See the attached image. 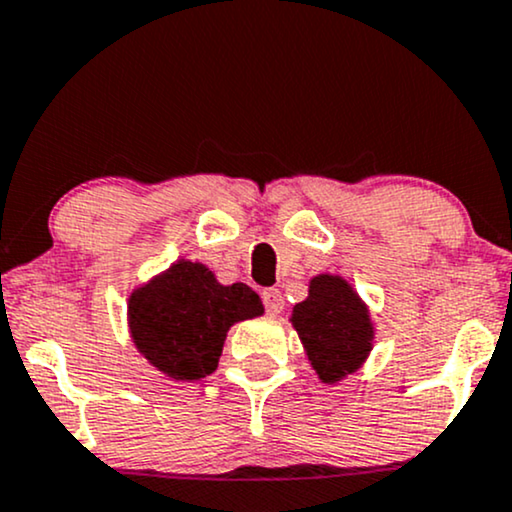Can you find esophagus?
<instances>
[{"instance_id":"esophagus-1","label":"esophagus","mask_w":512,"mask_h":512,"mask_svg":"<svg viewBox=\"0 0 512 512\" xmlns=\"http://www.w3.org/2000/svg\"><path fill=\"white\" fill-rule=\"evenodd\" d=\"M262 303H264V310H267L269 315H279V312L283 310V298H281L279 288H264Z\"/></svg>"}]
</instances>
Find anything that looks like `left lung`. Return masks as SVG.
Segmentation results:
<instances>
[{
  "mask_svg": "<svg viewBox=\"0 0 512 512\" xmlns=\"http://www.w3.org/2000/svg\"><path fill=\"white\" fill-rule=\"evenodd\" d=\"M291 322L326 384L360 367L372 348L367 307L338 276H315L307 300L293 307Z\"/></svg>",
  "mask_w": 512,
  "mask_h": 512,
  "instance_id": "obj_1",
  "label": "left lung"
}]
</instances>
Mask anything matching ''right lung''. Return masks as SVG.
Returning a JSON list of instances; mask_svg holds the SVG:
<instances>
[{
	"label": "right lung",
	"mask_w": 512,
	"mask_h": 512,
	"mask_svg": "<svg viewBox=\"0 0 512 512\" xmlns=\"http://www.w3.org/2000/svg\"><path fill=\"white\" fill-rule=\"evenodd\" d=\"M260 295L245 283L221 286L202 264L178 262L133 293L135 346L164 374L200 381L219 365L231 324L262 315Z\"/></svg>",
	"instance_id": "obj_1"
}]
</instances>
